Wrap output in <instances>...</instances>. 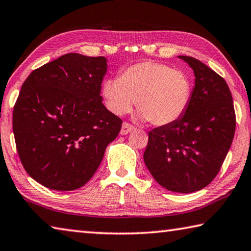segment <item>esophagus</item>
<instances>
[{
	"label": "esophagus",
	"instance_id": "obj_1",
	"mask_svg": "<svg viewBox=\"0 0 251 251\" xmlns=\"http://www.w3.org/2000/svg\"><path fill=\"white\" fill-rule=\"evenodd\" d=\"M131 130H134V126L128 124V123H124V124L122 125L121 135H127V134H129Z\"/></svg>",
	"mask_w": 251,
	"mask_h": 251
}]
</instances>
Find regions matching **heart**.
I'll return each mask as SVG.
<instances>
[{
	"label": "heart",
	"instance_id": "1",
	"mask_svg": "<svg viewBox=\"0 0 251 251\" xmlns=\"http://www.w3.org/2000/svg\"><path fill=\"white\" fill-rule=\"evenodd\" d=\"M189 76L180 70L154 61L136 63L118 78L101 84L104 104L114 115H125L137 103L138 116L157 126L175 123L184 115L192 99Z\"/></svg>",
	"mask_w": 251,
	"mask_h": 251
}]
</instances>
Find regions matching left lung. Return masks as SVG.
<instances>
[{
	"instance_id": "obj_1",
	"label": "left lung",
	"mask_w": 251,
	"mask_h": 251,
	"mask_svg": "<svg viewBox=\"0 0 251 251\" xmlns=\"http://www.w3.org/2000/svg\"><path fill=\"white\" fill-rule=\"evenodd\" d=\"M178 57L194 71L192 99L179 120L150 131L144 161L160 186L188 194L217 176L235 135L236 114L222 76L196 58Z\"/></svg>"
}]
</instances>
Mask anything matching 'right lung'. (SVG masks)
I'll return each instance as SVG.
<instances>
[{
    "label": "right lung",
    "instance_id": "right-lung-1",
    "mask_svg": "<svg viewBox=\"0 0 251 251\" xmlns=\"http://www.w3.org/2000/svg\"><path fill=\"white\" fill-rule=\"evenodd\" d=\"M104 56L69 53L34 70L13 109V133L23 167L50 189L74 190L99 168L122 120L101 103Z\"/></svg>",
    "mask_w": 251,
    "mask_h": 251
}]
</instances>
